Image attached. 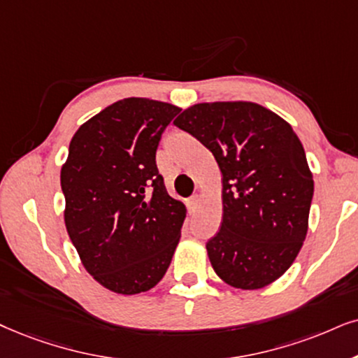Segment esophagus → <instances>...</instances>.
I'll return each instance as SVG.
<instances>
[{"label": "esophagus", "instance_id": "obj_1", "mask_svg": "<svg viewBox=\"0 0 358 358\" xmlns=\"http://www.w3.org/2000/svg\"><path fill=\"white\" fill-rule=\"evenodd\" d=\"M198 203H200V194H193V196L189 198V200H188V206H189V210H192V211L196 210Z\"/></svg>", "mask_w": 358, "mask_h": 358}]
</instances>
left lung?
<instances>
[{"label":"left lung","instance_id":"1","mask_svg":"<svg viewBox=\"0 0 358 358\" xmlns=\"http://www.w3.org/2000/svg\"><path fill=\"white\" fill-rule=\"evenodd\" d=\"M173 124L200 140L223 175V221L206 243L215 273L246 291L274 282L299 255L314 196L292 127L252 102L196 103Z\"/></svg>","mask_w":358,"mask_h":358}]
</instances>
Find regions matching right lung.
<instances>
[{
	"label": "right lung",
	"mask_w": 358,
	"mask_h": 358,
	"mask_svg": "<svg viewBox=\"0 0 358 358\" xmlns=\"http://www.w3.org/2000/svg\"><path fill=\"white\" fill-rule=\"evenodd\" d=\"M182 108L129 97L79 127L61 170L67 233L87 273L117 294L145 292L169 269L187 208L157 169L162 134Z\"/></svg>",
	"instance_id": "1"
}]
</instances>
